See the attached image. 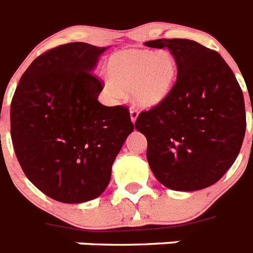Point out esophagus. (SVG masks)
I'll return each instance as SVG.
<instances>
[{"mask_svg": "<svg viewBox=\"0 0 253 253\" xmlns=\"http://www.w3.org/2000/svg\"><path fill=\"white\" fill-rule=\"evenodd\" d=\"M137 118H138V111L135 108H130V120L133 124L137 122Z\"/></svg>", "mask_w": 253, "mask_h": 253, "instance_id": "obj_1", "label": "esophagus"}]
</instances>
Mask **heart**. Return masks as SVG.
I'll return each mask as SVG.
<instances>
[{"label": "heart", "instance_id": "heart-1", "mask_svg": "<svg viewBox=\"0 0 253 253\" xmlns=\"http://www.w3.org/2000/svg\"><path fill=\"white\" fill-rule=\"evenodd\" d=\"M108 75L104 87L112 98L120 99L124 91H131L135 103L155 107L172 91L177 63L168 50H123L108 60Z\"/></svg>", "mask_w": 253, "mask_h": 253}]
</instances>
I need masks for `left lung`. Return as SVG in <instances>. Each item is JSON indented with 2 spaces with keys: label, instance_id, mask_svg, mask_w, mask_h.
<instances>
[{
  "label": "left lung",
  "instance_id": "obj_1",
  "mask_svg": "<svg viewBox=\"0 0 253 253\" xmlns=\"http://www.w3.org/2000/svg\"><path fill=\"white\" fill-rule=\"evenodd\" d=\"M146 46L168 49L177 80L160 104L138 115L147 162L162 185L195 191L216 183L233 166L246 133L242 89L220 54L186 39H160Z\"/></svg>",
  "mask_w": 253,
  "mask_h": 253
}]
</instances>
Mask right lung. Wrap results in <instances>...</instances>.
Masks as SVG:
<instances>
[{
  "mask_svg": "<svg viewBox=\"0 0 253 253\" xmlns=\"http://www.w3.org/2000/svg\"><path fill=\"white\" fill-rule=\"evenodd\" d=\"M107 47L60 45L33 60L10 108L11 139L27 178L62 203L103 193L116 155L134 125L128 108L98 102L103 83L91 72Z\"/></svg>",
  "mask_w": 253,
  "mask_h": 253,
  "instance_id": "add662e5",
  "label": "right lung"
}]
</instances>
